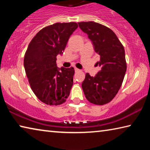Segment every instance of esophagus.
I'll return each mask as SVG.
<instances>
[{
	"label": "esophagus",
	"instance_id": "obj_1",
	"mask_svg": "<svg viewBox=\"0 0 150 150\" xmlns=\"http://www.w3.org/2000/svg\"><path fill=\"white\" fill-rule=\"evenodd\" d=\"M75 71L76 72H77V71H79V69H77V68H76V67H75Z\"/></svg>",
	"mask_w": 150,
	"mask_h": 150
}]
</instances>
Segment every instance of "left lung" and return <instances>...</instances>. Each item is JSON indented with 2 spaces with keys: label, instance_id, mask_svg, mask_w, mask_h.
Segmentation results:
<instances>
[{
  "label": "left lung",
  "instance_id": "obj_1",
  "mask_svg": "<svg viewBox=\"0 0 150 150\" xmlns=\"http://www.w3.org/2000/svg\"><path fill=\"white\" fill-rule=\"evenodd\" d=\"M78 24L100 55L96 66H99L100 70L95 77L86 73L83 91L90 103L105 105L115 98L123 82L126 71L124 48L115 32L108 27L91 21Z\"/></svg>",
  "mask_w": 150,
  "mask_h": 150
}]
</instances>
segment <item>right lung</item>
<instances>
[{
	"instance_id": "right-lung-1",
	"label": "right lung",
	"mask_w": 150,
	"mask_h": 150,
	"mask_svg": "<svg viewBox=\"0 0 150 150\" xmlns=\"http://www.w3.org/2000/svg\"><path fill=\"white\" fill-rule=\"evenodd\" d=\"M77 27L76 22L46 26L37 33L28 47L24 59L25 71L32 91L46 105H62L69 95L74 68H58L56 57L63 54Z\"/></svg>"
}]
</instances>
